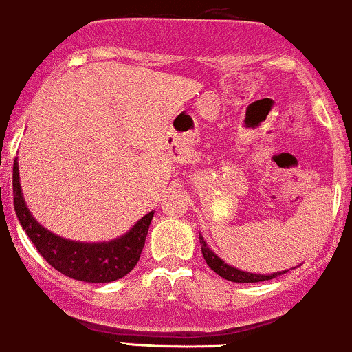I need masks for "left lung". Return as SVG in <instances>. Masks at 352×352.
Here are the masks:
<instances>
[{"label": "left lung", "mask_w": 352, "mask_h": 352, "mask_svg": "<svg viewBox=\"0 0 352 352\" xmlns=\"http://www.w3.org/2000/svg\"><path fill=\"white\" fill-rule=\"evenodd\" d=\"M199 243H201V250L202 255H204L206 263L210 267V270H214L219 276L222 278L229 280V282H235V283H257V282H265V280H272L275 276L287 274L288 270L283 272H275V274H252V272H245L241 270V268H235L229 263H226L219 255H216V252H212L206 243L204 237H202L199 232Z\"/></svg>", "instance_id": "left-lung-1"}]
</instances>
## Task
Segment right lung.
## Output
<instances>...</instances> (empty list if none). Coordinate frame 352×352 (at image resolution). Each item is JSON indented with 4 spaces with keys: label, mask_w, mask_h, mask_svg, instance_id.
<instances>
[{
    "label": "right lung",
    "mask_w": 352,
    "mask_h": 352,
    "mask_svg": "<svg viewBox=\"0 0 352 352\" xmlns=\"http://www.w3.org/2000/svg\"><path fill=\"white\" fill-rule=\"evenodd\" d=\"M14 210L21 227L37 252L60 274L87 283H109L133 270L146 241L153 210L140 219L128 232L109 242H77L51 232L36 221L24 201L19 183L18 158L12 166Z\"/></svg>",
    "instance_id": "add662e5"
}]
</instances>
